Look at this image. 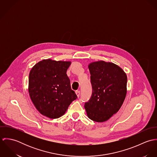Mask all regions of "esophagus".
I'll use <instances>...</instances> for the list:
<instances>
[{"mask_svg": "<svg viewBox=\"0 0 157 157\" xmlns=\"http://www.w3.org/2000/svg\"><path fill=\"white\" fill-rule=\"evenodd\" d=\"M75 94H77V97H79V96H80V92L79 90H77V91H75Z\"/></svg>", "mask_w": 157, "mask_h": 157, "instance_id": "esophagus-1", "label": "esophagus"}]
</instances>
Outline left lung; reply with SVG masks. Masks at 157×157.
I'll return each mask as SVG.
<instances>
[{"instance_id": "left-lung-1", "label": "left lung", "mask_w": 157, "mask_h": 157, "mask_svg": "<svg viewBox=\"0 0 157 157\" xmlns=\"http://www.w3.org/2000/svg\"><path fill=\"white\" fill-rule=\"evenodd\" d=\"M92 93L85 108L88 118L104 122L119 111L127 93V75L118 65L105 61L89 64Z\"/></svg>"}]
</instances>
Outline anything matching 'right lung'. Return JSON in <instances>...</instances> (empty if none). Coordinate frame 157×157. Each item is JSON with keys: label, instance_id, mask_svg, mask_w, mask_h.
<instances>
[{"label": "right lung", "instance_id": "1", "mask_svg": "<svg viewBox=\"0 0 157 157\" xmlns=\"http://www.w3.org/2000/svg\"><path fill=\"white\" fill-rule=\"evenodd\" d=\"M71 64L69 61L44 59L30 71L29 95L36 108L45 117L52 119L62 117L77 98L67 74Z\"/></svg>", "mask_w": 157, "mask_h": 157}]
</instances>
